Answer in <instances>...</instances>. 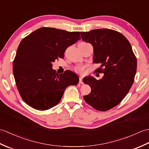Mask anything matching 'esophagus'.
Returning <instances> with one entry per match:
<instances>
[{"instance_id":"obj_1","label":"esophagus","mask_w":149,"mask_h":149,"mask_svg":"<svg viewBox=\"0 0 149 149\" xmlns=\"http://www.w3.org/2000/svg\"><path fill=\"white\" fill-rule=\"evenodd\" d=\"M79 83H80V84H83V77H79Z\"/></svg>"}]
</instances>
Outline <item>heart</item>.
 <instances>
[{
  "instance_id": "b5f03b06",
  "label": "heart",
  "mask_w": 149,
  "mask_h": 149,
  "mask_svg": "<svg viewBox=\"0 0 149 149\" xmlns=\"http://www.w3.org/2000/svg\"><path fill=\"white\" fill-rule=\"evenodd\" d=\"M83 70H84V67L81 66H77V67L75 68V71L77 72H82L83 71Z\"/></svg>"
}]
</instances>
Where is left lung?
Segmentation results:
<instances>
[{
  "mask_svg": "<svg viewBox=\"0 0 149 149\" xmlns=\"http://www.w3.org/2000/svg\"><path fill=\"white\" fill-rule=\"evenodd\" d=\"M81 35L84 42L93 45V61L100 64L95 72L104 74L99 80L92 76L83 79L91 89L84 99L94 109L106 111L121 102L131 89L136 72V58L127 39L118 31L99 29L81 32Z\"/></svg>",
  "mask_w": 149,
  "mask_h": 149,
  "instance_id": "8db88e82",
  "label": "left lung"
}]
</instances>
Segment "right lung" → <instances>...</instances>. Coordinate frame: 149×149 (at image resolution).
<instances>
[{
  "mask_svg": "<svg viewBox=\"0 0 149 149\" xmlns=\"http://www.w3.org/2000/svg\"><path fill=\"white\" fill-rule=\"evenodd\" d=\"M81 39L79 32L41 27L21 41L13 72L22 99L33 108L45 111L57 105L65 89L79 79L66 70L59 74L52 62L64 58L65 50Z\"/></svg>",
  "mask_w": 149,
  "mask_h": 149,
  "instance_id": "right-lung-1",
  "label": "right lung"
}]
</instances>
